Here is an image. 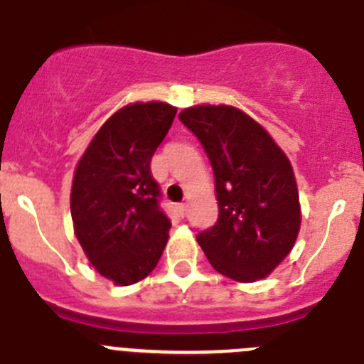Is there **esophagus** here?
Masks as SVG:
<instances>
[{"label": "esophagus", "instance_id": "1", "mask_svg": "<svg viewBox=\"0 0 364 364\" xmlns=\"http://www.w3.org/2000/svg\"><path fill=\"white\" fill-rule=\"evenodd\" d=\"M178 211H180V215L184 217L186 211H188V205H186V204H180V205H178Z\"/></svg>", "mask_w": 364, "mask_h": 364}]
</instances>
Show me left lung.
<instances>
[{
  "mask_svg": "<svg viewBox=\"0 0 364 364\" xmlns=\"http://www.w3.org/2000/svg\"><path fill=\"white\" fill-rule=\"evenodd\" d=\"M208 153L218 220L197 242L218 273L237 282L268 277L301 230L294 167L272 134L233 105H193L178 114Z\"/></svg>",
  "mask_w": 364,
  "mask_h": 364,
  "instance_id": "8db88e82",
  "label": "left lung"
}]
</instances>
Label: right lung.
<instances>
[{"label": "right lung", "instance_id": "right-lung-1", "mask_svg": "<svg viewBox=\"0 0 364 364\" xmlns=\"http://www.w3.org/2000/svg\"><path fill=\"white\" fill-rule=\"evenodd\" d=\"M175 114L166 102L124 105L96 131L74 169V235L92 268L112 284L146 279L169 239L171 222L159 208L151 159Z\"/></svg>", "mask_w": 364, "mask_h": 364}]
</instances>
